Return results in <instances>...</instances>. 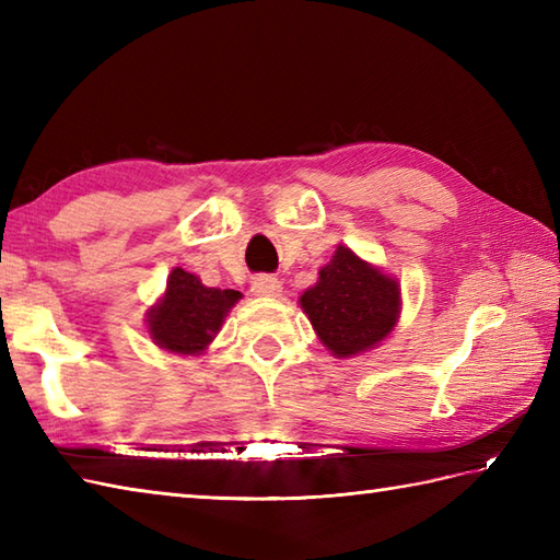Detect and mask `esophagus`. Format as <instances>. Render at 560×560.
Segmentation results:
<instances>
[{"mask_svg": "<svg viewBox=\"0 0 560 560\" xmlns=\"http://www.w3.org/2000/svg\"><path fill=\"white\" fill-rule=\"evenodd\" d=\"M281 289H283L281 281L277 277H267V273L255 277L253 281V293L259 295V299H279Z\"/></svg>", "mask_w": 560, "mask_h": 560, "instance_id": "1", "label": "esophagus"}]
</instances>
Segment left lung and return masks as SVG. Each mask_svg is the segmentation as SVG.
I'll use <instances>...</instances> for the list:
<instances>
[{
    "label": "left lung",
    "instance_id": "8db88e82",
    "mask_svg": "<svg viewBox=\"0 0 560 560\" xmlns=\"http://www.w3.org/2000/svg\"><path fill=\"white\" fill-rule=\"evenodd\" d=\"M317 339L335 359H353L377 349L401 315L397 277L371 265L347 245L317 271V281L299 299Z\"/></svg>",
    "mask_w": 560,
    "mask_h": 560
}]
</instances>
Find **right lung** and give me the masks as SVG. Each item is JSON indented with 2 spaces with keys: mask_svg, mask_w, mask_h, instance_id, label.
Listing matches in <instances>:
<instances>
[{
  "mask_svg": "<svg viewBox=\"0 0 560 560\" xmlns=\"http://www.w3.org/2000/svg\"><path fill=\"white\" fill-rule=\"evenodd\" d=\"M241 299V291L205 287L197 273L175 267L163 295L147 311V331L165 353L201 355Z\"/></svg>",
  "mask_w": 560,
  "mask_h": 560,
  "instance_id": "1",
  "label": "right lung"
}]
</instances>
